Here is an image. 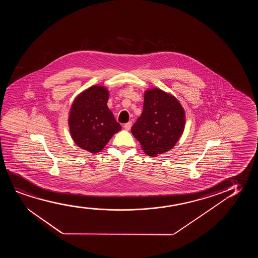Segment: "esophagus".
<instances>
[{"label": "esophagus", "mask_w": 258, "mask_h": 258, "mask_svg": "<svg viewBox=\"0 0 258 258\" xmlns=\"http://www.w3.org/2000/svg\"><path fill=\"white\" fill-rule=\"evenodd\" d=\"M131 126H132V122H131V121H128L127 123L124 124L123 127L126 131H130V130H131Z\"/></svg>", "instance_id": "34e87169"}]
</instances>
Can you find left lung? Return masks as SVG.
<instances>
[{"label": "left lung", "instance_id": "obj_1", "mask_svg": "<svg viewBox=\"0 0 258 258\" xmlns=\"http://www.w3.org/2000/svg\"><path fill=\"white\" fill-rule=\"evenodd\" d=\"M185 121V111L174 96L159 88L148 89L141 116L131 132L144 152L155 157L176 145L183 133Z\"/></svg>", "mask_w": 258, "mask_h": 258}]
</instances>
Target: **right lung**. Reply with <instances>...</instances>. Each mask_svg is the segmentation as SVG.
Returning a JSON list of instances; mask_svg holds the SVG:
<instances>
[{
    "label": "right lung",
    "instance_id": "1",
    "mask_svg": "<svg viewBox=\"0 0 258 258\" xmlns=\"http://www.w3.org/2000/svg\"><path fill=\"white\" fill-rule=\"evenodd\" d=\"M109 92L92 85L78 94L69 114L71 136L78 147L91 153L102 151L113 135L121 130L107 106Z\"/></svg>",
    "mask_w": 258,
    "mask_h": 258
}]
</instances>
